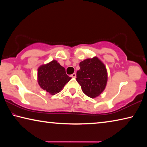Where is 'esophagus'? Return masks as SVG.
<instances>
[{
	"mask_svg": "<svg viewBox=\"0 0 147 147\" xmlns=\"http://www.w3.org/2000/svg\"><path fill=\"white\" fill-rule=\"evenodd\" d=\"M76 76V73H73V74H71V77H73V78H75V77Z\"/></svg>",
	"mask_w": 147,
	"mask_h": 147,
	"instance_id": "obj_1",
	"label": "esophagus"
}]
</instances>
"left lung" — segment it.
<instances>
[{
  "label": "left lung",
  "mask_w": 147,
  "mask_h": 147,
  "mask_svg": "<svg viewBox=\"0 0 147 147\" xmlns=\"http://www.w3.org/2000/svg\"><path fill=\"white\" fill-rule=\"evenodd\" d=\"M76 81L82 90L91 98L98 96L106 88L108 74L105 65L96 57L86 59L80 63Z\"/></svg>",
  "instance_id": "8db88e82"
}]
</instances>
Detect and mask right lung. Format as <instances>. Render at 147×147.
<instances>
[{
	"mask_svg": "<svg viewBox=\"0 0 147 147\" xmlns=\"http://www.w3.org/2000/svg\"><path fill=\"white\" fill-rule=\"evenodd\" d=\"M38 72L39 85L51 94L60 92L71 79V77L66 74L65 68L56 60L40 66Z\"/></svg>",
	"mask_w": 147,
	"mask_h": 147,
	"instance_id": "add662e5",
	"label": "right lung"
}]
</instances>
